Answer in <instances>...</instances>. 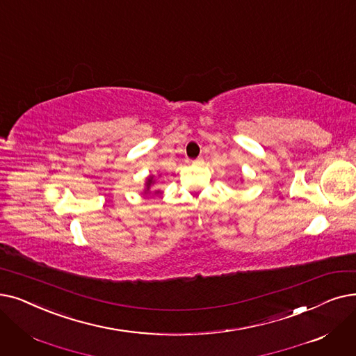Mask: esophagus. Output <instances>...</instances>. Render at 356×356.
<instances>
[{
  "label": "esophagus",
  "instance_id": "obj_1",
  "mask_svg": "<svg viewBox=\"0 0 356 356\" xmlns=\"http://www.w3.org/2000/svg\"><path fill=\"white\" fill-rule=\"evenodd\" d=\"M192 164H195V165H200V164H204V159H202V157H199V159L193 160V161H192Z\"/></svg>",
  "mask_w": 356,
  "mask_h": 356
}]
</instances>
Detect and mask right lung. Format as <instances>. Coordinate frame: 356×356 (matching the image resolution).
Segmentation results:
<instances>
[{"label":"right lung","mask_w":356,"mask_h":356,"mask_svg":"<svg viewBox=\"0 0 356 356\" xmlns=\"http://www.w3.org/2000/svg\"><path fill=\"white\" fill-rule=\"evenodd\" d=\"M151 184H152V177H149V179H148V183H147V191L151 188Z\"/></svg>","instance_id":"1"}]
</instances>
